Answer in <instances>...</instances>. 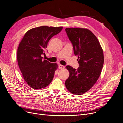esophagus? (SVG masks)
I'll return each mask as SVG.
<instances>
[{"instance_id": "34e87169", "label": "esophagus", "mask_w": 123, "mask_h": 123, "mask_svg": "<svg viewBox=\"0 0 123 123\" xmlns=\"http://www.w3.org/2000/svg\"><path fill=\"white\" fill-rule=\"evenodd\" d=\"M65 68V66H63V65H62L61 64L59 65V69H64Z\"/></svg>"}]
</instances>
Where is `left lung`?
<instances>
[{"instance_id": "8db88e82", "label": "left lung", "mask_w": 123, "mask_h": 123, "mask_svg": "<svg viewBox=\"0 0 123 123\" xmlns=\"http://www.w3.org/2000/svg\"><path fill=\"white\" fill-rule=\"evenodd\" d=\"M65 31L80 65L77 69L66 66L69 76L65 86L72 94L81 95L93 87L101 74L104 63L103 49L96 36L90 30L67 28Z\"/></svg>"}]
</instances>
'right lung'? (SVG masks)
Returning <instances> with one entry per match:
<instances>
[{"mask_svg": "<svg viewBox=\"0 0 123 123\" xmlns=\"http://www.w3.org/2000/svg\"><path fill=\"white\" fill-rule=\"evenodd\" d=\"M63 27H36L28 30L19 43L17 51L18 65L26 83L34 89L45 88L52 81L57 63L43 59L49 41L60 32Z\"/></svg>", "mask_w": 123, "mask_h": 123, "instance_id": "obj_1", "label": "right lung"}]
</instances>
